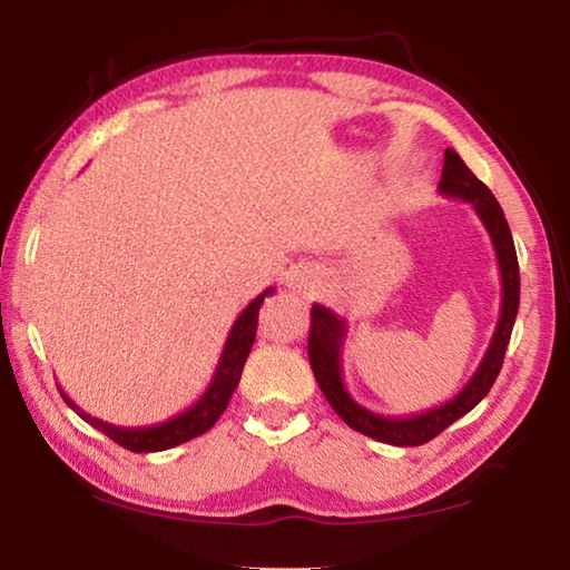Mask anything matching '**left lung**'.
<instances>
[{"mask_svg":"<svg viewBox=\"0 0 570 570\" xmlns=\"http://www.w3.org/2000/svg\"><path fill=\"white\" fill-rule=\"evenodd\" d=\"M438 188L442 196L465 200V204H472V208H475V214L482 220V226H485L490 240H493L500 268V284H503L500 316L493 340H490L488 352L482 356L475 374H472L465 387H462L455 397L440 404V407L412 414V417H384V414L362 407V404L352 397L350 390H346L342 377V344L346 336V322L342 316H336L332 308H326L322 304L312 306L308 362H312V372L316 382H320L326 402L332 404V410L340 414L352 430L397 448L424 445V442L438 438L442 430H448L452 422L465 417V414L485 397L490 387H493V382L498 380L500 366H503V356L508 350L510 334H513L520 304V272L515 244L513 236H510V226L503 208H500L493 193H490L485 183L475 178V173L462 163V158L452 148L445 150L442 180Z\"/></svg>","mask_w":570,"mask_h":570,"instance_id":"left-lung-1","label":"left lung"}]
</instances>
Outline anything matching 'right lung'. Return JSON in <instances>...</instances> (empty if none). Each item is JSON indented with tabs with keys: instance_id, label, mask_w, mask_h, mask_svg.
<instances>
[{
	"instance_id": "right-lung-1",
	"label": "right lung",
	"mask_w": 570,
	"mask_h": 570,
	"mask_svg": "<svg viewBox=\"0 0 570 570\" xmlns=\"http://www.w3.org/2000/svg\"><path fill=\"white\" fill-rule=\"evenodd\" d=\"M268 294H274V286L266 288L264 294H258L254 302H250L244 312L238 314V320L234 322V326H230V332H228L226 346H224V352H220V360H218V366L214 372V380H210V384H208V390L200 394L198 402H193L188 410H183L180 414H176V417L158 422V424H150V428H118V424H110L105 420L92 417V414H88L82 407H77V404L62 392V387H57V390H60L62 400L70 404V407L80 414L85 422H90L95 430H100L102 435H108L125 450L160 452V450H170L176 445H183V442L204 435V432L214 428L216 420L228 407L230 394H234V390H236L240 372H244V364L250 354V346H254V340H256L258 308H262L264 298Z\"/></svg>"
}]
</instances>
